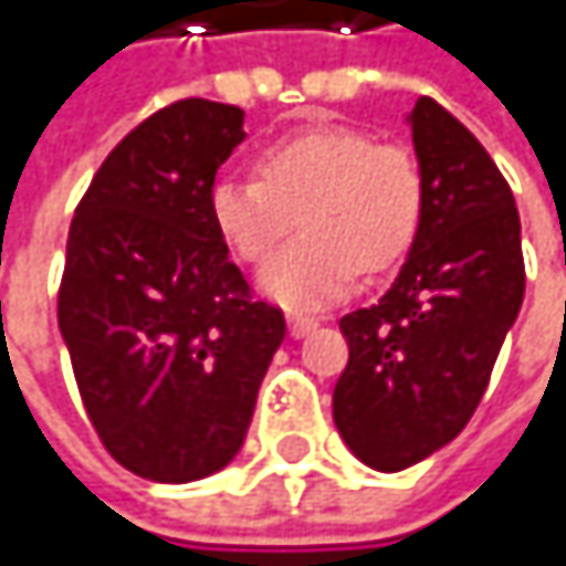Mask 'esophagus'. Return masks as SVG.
<instances>
[{
    "instance_id": "esophagus-1",
    "label": "esophagus",
    "mask_w": 566,
    "mask_h": 566,
    "mask_svg": "<svg viewBox=\"0 0 566 566\" xmlns=\"http://www.w3.org/2000/svg\"><path fill=\"white\" fill-rule=\"evenodd\" d=\"M318 325V318H312V315H302V312H292L289 315V333L298 339V336H308L312 329Z\"/></svg>"
}]
</instances>
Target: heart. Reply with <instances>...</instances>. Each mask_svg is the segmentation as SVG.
I'll return each instance as SVG.
<instances>
[{
  "instance_id": "obj_1",
  "label": "heart",
  "mask_w": 566,
  "mask_h": 566,
  "mask_svg": "<svg viewBox=\"0 0 566 566\" xmlns=\"http://www.w3.org/2000/svg\"><path fill=\"white\" fill-rule=\"evenodd\" d=\"M305 233L261 268V289L289 308L339 298L363 271L397 264L424 213V172L407 145L377 142L353 125H315L271 142L258 176H223L210 189V220L248 264L264 261L295 230Z\"/></svg>"
}]
</instances>
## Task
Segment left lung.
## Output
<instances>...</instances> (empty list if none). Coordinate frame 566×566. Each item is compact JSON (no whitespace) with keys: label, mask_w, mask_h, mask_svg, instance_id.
Returning a JSON list of instances; mask_svg holds the SVG:
<instances>
[{"label":"left lung","mask_w":566,"mask_h":566,"mask_svg":"<svg viewBox=\"0 0 566 566\" xmlns=\"http://www.w3.org/2000/svg\"><path fill=\"white\" fill-rule=\"evenodd\" d=\"M424 213L390 292L339 318L349 363L333 418L356 459L400 472L459 434L520 315L526 268L513 189L431 97L410 112Z\"/></svg>","instance_id":"8db88e82"}]
</instances>
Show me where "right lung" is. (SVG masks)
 Here are the masks:
<instances>
[{"label":"right lung","mask_w":566,"mask_h":566,"mask_svg":"<svg viewBox=\"0 0 566 566\" xmlns=\"http://www.w3.org/2000/svg\"><path fill=\"white\" fill-rule=\"evenodd\" d=\"M244 112L186 97L132 128L71 220L56 318L107 454L151 482L220 472L244 444L285 315L210 220Z\"/></svg>","instance_id":"1"}]
</instances>
